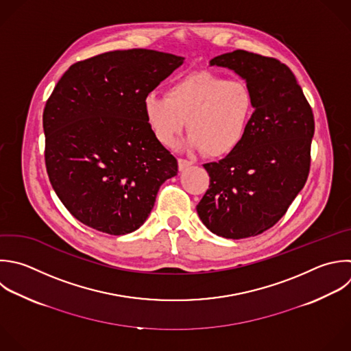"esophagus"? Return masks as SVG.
<instances>
[{
  "label": "esophagus",
  "instance_id": "1",
  "mask_svg": "<svg viewBox=\"0 0 351 351\" xmlns=\"http://www.w3.org/2000/svg\"><path fill=\"white\" fill-rule=\"evenodd\" d=\"M191 166H192V162H191V160H186V159H182V158L178 159V169H180V170H185V169H188V167H191Z\"/></svg>",
  "mask_w": 351,
  "mask_h": 351
}]
</instances>
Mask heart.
Here are the masks:
<instances>
[{"mask_svg":"<svg viewBox=\"0 0 351 351\" xmlns=\"http://www.w3.org/2000/svg\"><path fill=\"white\" fill-rule=\"evenodd\" d=\"M252 112V93L243 81L210 71L188 74L173 82L166 96L144 99L145 119L160 144H173L186 122V145L214 158L239 147Z\"/></svg>","mask_w":351,"mask_h":351,"instance_id":"heart-1","label":"heart"}]
</instances>
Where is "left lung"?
<instances>
[{"label": "left lung", "mask_w": 351, "mask_h": 351, "mask_svg": "<svg viewBox=\"0 0 351 351\" xmlns=\"http://www.w3.org/2000/svg\"><path fill=\"white\" fill-rule=\"evenodd\" d=\"M210 64L245 80L255 111L239 147L203 165L210 185L196 210L218 236H256L278 222L306 184L313 111L289 67L274 58L239 49Z\"/></svg>", "instance_id": "1"}]
</instances>
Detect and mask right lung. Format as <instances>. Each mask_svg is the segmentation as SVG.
Instances as JSON below:
<instances>
[{"label":"right lung","mask_w":351,"mask_h":351,"mask_svg":"<svg viewBox=\"0 0 351 351\" xmlns=\"http://www.w3.org/2000/svg\"><path fill=\"white\" fill-rule=\"evenodd\" d=\"M184 58L128 49L73 64L47 101L45 166L64 207L82 223L126 234L148 218L177 159L154 136L144 99Z\"/></svg>","instance_id":"1"}]
</instances>
